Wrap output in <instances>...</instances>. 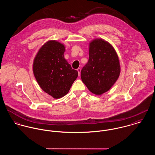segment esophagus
<instances>
[{"mask_svg":"<svg viewBox=\"0 0 155 155\" xmlns=\"http://www.w3.org/2000/svg\"><path fill=\"white\" fill-rule=\"evenodd\" d=\"M77 71H78V74H79V76L80 75V74H81V69H80V68H78V69H77Z\"/></svg>","mask_w":155,"mask_h":155,"instance_id":"1","label":"esophagus"}]
</instances>
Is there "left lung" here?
<instances>
[{
  "label": "left lung",
  "instance_id": "left-lung-1",
  "mask_svg": "<svg viewBox=\"0 0 155 155\" xmlns=\"http://www.w3.org/2000/svg\"><path fill=\"white\" fill-rule=\"evenodd\" d=\"M89 60L81 71V79L88 89L95 95L107 92L120 73L117 54L109 42L95 39L89 44Z\"/></svg>",
  "mask_w": 155,
  "mask_h": 155
}]
</instances>
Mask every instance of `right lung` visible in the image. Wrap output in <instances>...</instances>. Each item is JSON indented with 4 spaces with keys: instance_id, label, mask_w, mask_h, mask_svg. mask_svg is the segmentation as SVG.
Wrapping results in <instances>:
<instances>
[{
    "instance_id": "obj_1",
    "label": "right lung",
    "mask_w": 155,
    "mask_h": 155,
    "mask_svg": "<svg viewBox=\"0 0 155 155\" xmlns=\"http://www.w3.org/2000/svg\"><path fill=\"white\" fill-rule=\"evenodd\" d=\"M65 47L57 41H48L39 50L33 63V72L40 86L54 98L66 95L78 72L64 57Z\"/></svg>"
}]
</instances>
